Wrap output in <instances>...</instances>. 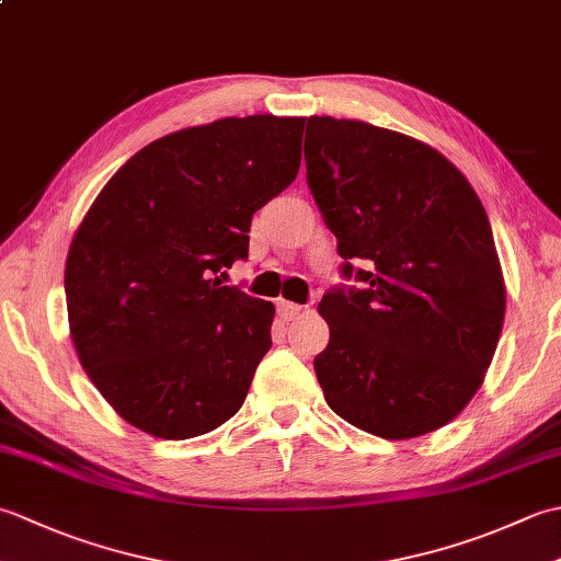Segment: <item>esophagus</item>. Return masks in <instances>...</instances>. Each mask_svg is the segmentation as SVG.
Instances as JSON below:
<instances>
[{
    "instance_id": "obj_1",
    "label": "esophagus",
    "mask_w": 561,
    "mask_h": 561,
    "mask_svg": "<svg viewBox=\"0 0 561 561\" xmlns=\"http://www.w3.org/2000/svg\"><path fill=\"white\" fill-rule=\"evenodd\" d=\"M277 311H279V318L287 320V323H289V320H296L304 313V308L299 304H291V301H279Z\"/></svg>"
}]
</instances>
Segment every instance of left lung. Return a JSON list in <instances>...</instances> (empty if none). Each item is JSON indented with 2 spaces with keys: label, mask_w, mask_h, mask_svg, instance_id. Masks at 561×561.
<instances>
[{
  "label": "left lung",
  "mask_w": 561,
  "mask_h": 561,
  "mask_svg": "<svg viewBox=\"0 0 561 561\" xmlns=\"http://www.w3.org/2000/svg\"><path fill=\"white\" fill-rule=\"evenodd\" d=\"M304 151L342 274L368 284L318 306L330 325L313 362L325 402L380 438L432 434L478 392L504 325L482 202L444 153L396 129L311 115Z\"/></svg>",
  "instance_id": "8db88e82"
}]
</instances>
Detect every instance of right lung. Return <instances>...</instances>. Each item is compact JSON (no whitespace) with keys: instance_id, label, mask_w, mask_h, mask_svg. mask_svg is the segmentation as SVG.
Returning <instances> with one entry per match:
<instances>
[{"instance_id":"add662e5","label":"right lung","mask_w":561,"mask_h":561,"mask_svg":"<svg viewBox=\"0 0 561 561\" xmlns=\"http://www.w3.org/2000/svg\"><path fill=\"white\" fill-rule=\"evenodd\" d=\"M306 117L185 127L137 151L93 199L65 265L83 371L139 432L183 440L241 410L274 306L224 287L253 214L294 183Z\"/></svg>"}]
</instances>
